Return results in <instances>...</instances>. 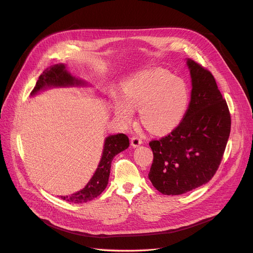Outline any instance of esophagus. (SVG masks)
Returning a JSON list of instances; mask_svg holds the SVG:
<instances>
[{
	"instance_id": "34e87169",
	"label": "esophagus",
	"mask_w": 253,
	"mask_h": 253,
	"mask_svg": "<svg viewBox=\"0 0 253 253\" xmlns=\"http://www.w3.org/2000/svg\"><path fill=\"white\" fill-rule=\"evenodd\" d=\"M140 144H142V140L139 138V137H136V136H133L131 138V145L133 147H138Z\"/></svg>"
}]
</instances>
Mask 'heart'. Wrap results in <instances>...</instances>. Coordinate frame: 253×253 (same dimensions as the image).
I'll return each instance as SVG.
<instances>
[{
	"label": "heart",
	"instance_id": "obj_1",
	"mask_svg": "<svg viewBox=\"0 0 253 253\" xmlns=\"http://www.w3.org/2000/svg\"><path fill=\"white\" fill-rule=\"evenodd\" d=\"M188 100V88L181 79L165 70H146L125 83L123 99L115 100V113L118 119L128 125L133 119V110L139 109L143 126L160 134L179 124Z\"/></svg>",
	"mask_w": 253,
	"mask_h": 253
}]
</instances>
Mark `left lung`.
Wrapping results in <instances>:
<instances>
[{
    "mask_svg": "<svg viewBox=\"0 0 253 253\" xmlns=\"http://www.w3.org/2000/svg\"><path fill=\"white\" fill-rule=\"evenodd\" d=\"M191 77V99L179 126L149 142L154 153L148 179L165 195H179L208 183L223 159L231 117L211 73L185 59Z\"/></svg>",
    "mask_w": 253,
    "mask_h": 253,
    "instance_id": "1",
    "label": "left lung"
}]
</instances>
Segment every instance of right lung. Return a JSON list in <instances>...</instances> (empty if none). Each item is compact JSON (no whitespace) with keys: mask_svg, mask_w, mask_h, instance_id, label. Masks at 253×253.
Wrapping results in <instances>:
<instances>
[{"mask_svg":"<svg viewBox=\"0 0 253 253\" xmlns=\"http://www.w3.org/2000/svg\"><path fill=\"white\" fill-rule=\"evenodd\" d=\"M85 80L73 76L67 68L66 64H55L47 68L39 78L36 87L30 95L33 96L47 88L56 87H90ZM129 138L123 133L114 134L106 137L102 158L97 165L95 172L88 183L81 190L70 195H60L63 200L73 204H83L92 200L107 188L111 172L113 159L121 151L129 147Z\"/></svg>","mask_w":253,"mask_h":253,"instance_id":"obj_1","label":"right lung"}]
</instances>
